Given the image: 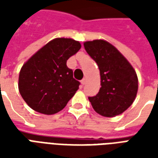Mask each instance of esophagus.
Here are the masks:
<instances>
[{
  "mask_svg": "<svg viewBox=\"0 0 158 158\" xmlns=\"http://www.w3.org/2000/svg\"><path fill=\"white\" fill-rule=\"evenodd\" d=\"M85 83H86V79H83L82 80H81V84H82L83 85H85Z\"/></svg>",
  "mask_w": 158,
  "mask_h": 158,
  "instance_id": "1",
  "label": "esophagus"
}]
</instances>
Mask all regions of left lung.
Segmentation results:
<instances>
[{
    "label": "left lung",
    "mask_w": 158,
    "mask_h": 158,
    "mask_svg": "<svg viewBox=\"0 0 158 158\" xmlns=\"http://www.w3.org/2000/svg\"><path fill=\"white\" fill-rule=\"evenodd\" d=\"M86 52L97 63L101 85L96 96L89 100L96 113L104 117L123 113L132 105L138 90V78L127 59L103 40L84 43Z\"/></svg>",
    "instance_id": "1"
}]
</instances>
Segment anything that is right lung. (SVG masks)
<instances>
[{
	"label": "right lung",
	"instance_id": "obj_1",
	"mask_svg": "<svg viewBox=\"0 0 158 158\" xmlns=\"http://www.w3.org/2000/svg\"><path fill=\"white\" fill-rule=\"evenodd\" d=\"M80 48L79 41L56 38L23 64L19 73V92L33 110L46 115L55 114L74 96L80 83L73 79L67 60Z\"/></svg>",
	"mask_w": 158,
	"mask_h": 158
}]
</instances>
